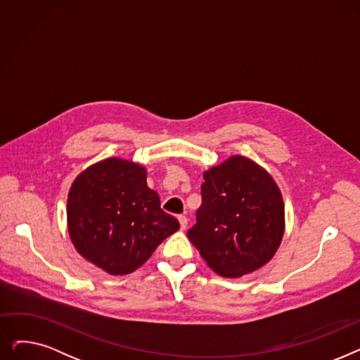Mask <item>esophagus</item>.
Wrapping results in <instances>:
<instances>
[{"instance_id": "esophagus-1", "label": "esophagus", "mask_w": 360, "mask_h": 360, "mask_svg": "<svg viewBox=\"0 0 360 360\" xmlns=\"http://www.w3.org/2000/svg\"><path fill=\"white\" fill-rule=\"evenodd\" d=\"M178 220H179V224H181V229L185 231L186 226H188V219H186V216H179Z\"/></svg>"}]
</instances>
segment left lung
<instances>
[{
  "label": "left lung",
  "mask_w": 360,
  "mask_h": 360,
  "mask_svg": "<svg viewBox=\"0 0 360 360\" xmlns=\"http://www.w3.org/2000/svg\"><path fill=\"white\" fill-rule=\"evenodd\" d=\"M202 176V202L188 239L219 276L240 277L266 266L285 233V204L271 175L236 155Z\"/></svg>",
  "instance_id": "left-lung-1"
}]
</instances>
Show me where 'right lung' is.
I'll list each match as a JSON object with an SVG mask.
<instances>
[{
	"label": "right lung",
	"mask_w": 360,
	"mask_h": 360,
	"mask_svg": "<svg viewBox=\"0 0 360 360\" xmlns=\"http://www.w3.org/2000/svg\"><path fill=\"white\" fill-rule=\"evenodd\" d=\"M146 167L120 158L89 166L74 179L67 223L77 252L112 276L136 271L179 221L160 209Z\"/></svg>",
	"instance_id": "1"
}]
</instances>
